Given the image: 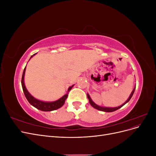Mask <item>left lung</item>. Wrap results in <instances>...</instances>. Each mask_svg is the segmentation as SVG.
<instances>
[{
  "instance_id": "1",
  "label": "left lung",
  "mask_w": 156,
  "mask_h": 156,
  "mask_svg": "<svg viewBox=\"0 0 156 156\" xmlns=\"http://www.w3.org/2000/svg\"><path fill=\"white\" fill-rule=\"evenodd\" d=\"M135 87L134 88V89L133 90V91H132V92L131 93L130 96H129V98L127 99V101H126L124 103H123V104H122V105L119 106V107H103L99 106V105H96V103H94V102L92 100V99L90 98V96H89V94H87V97H88V100H89L90 104V105H91L94 108H96V109H98V110H100V111H104V112H113V111H116V110H118V109H119L120 108H121L122 107H123V106L126 104V103L128 102V101L130 100V99L131 98L132 96L133 95V93H134V92H135Z\"/></svg>"
}]
</instances>
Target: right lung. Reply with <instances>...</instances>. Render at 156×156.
<instances>
[{
    "instance_id": "right-lung-1",
    "label": "right lung",
    "mask_w": 156,
    "mask_h": 156,
    "mask_svg": "<svg viewBox=\"0 0 156 156\" xmlns=\"http://www.w3.org/2000/svg\"><path fill=\"white\" fill-rule=\"evenodd\" d=\"M34 55H35V54L33 55L32 56H31L30 58ZM25 69H26V67L25 68L24 71H23V73L22 79H21V85H22L23 92H24V94H25V96L27 98V100H28V101L30 103V105H32L33 107H36V108H37V109H39V110L42 111H51L58 109V108H60L64 104L65 100H66V98L68 97V94H65L64 96H62V98H60L59 100L55 101H51V102L42 101L37 100V99H36L35 98L33 97L31 95V94L29 92H28V90L25 87V83H24V76H25ZM73 87V85L69 87L68 92L69 90H71V89Z\"/></svg>"
}]
</instances>
